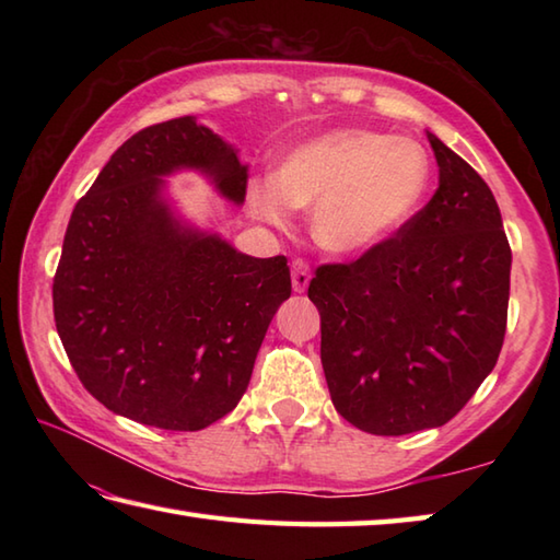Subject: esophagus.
Instances as JSON below:
<instances>
[{"label":"esophagus","instance_id":"34e87169","mask_svg":"<svg viewBox=\"0 0 560 560\" xmlns=\"http://www.w3.org/2000/svg\"><path fill=\"white\" fill-rule=\"evenodd\" d=\"M291 279H293V291L303 293L307 289V283H311V265H307V261L301 257L293 259Z\"/></svg>","mask_w":560,"mask_h":560}]
</instances>
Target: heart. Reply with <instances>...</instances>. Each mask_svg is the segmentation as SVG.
Listing matches in <instances>:
<instances>
[{
	"instance_id": "obj_1",
	"label": "heart",
	"mask_w": 560,
	"mask_h": 560,
	"mask_svg": "<svg viewBox=\"0 0 560 560\" xmlns=\"http://www.w3.org/2000/svg\"><path fill=\"white\" fill-rule=\"evenodd\" d=\"M431 177V159L419 141L373 129H337L291 149L273 180L249 185L247 199L271 225H287L289 207L313 209L317 245L355 255L411 221Z\"/></svg>"
}]
</instances>
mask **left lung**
Wrapping results in <instances>:
<instances>
[{
    "label": "left lung",
    "mask_w": 560,
    "mask_h": 560,
    "mask_svg": "<svg viewBox=\"0 0 560 560\" xmlns=\"http://www.w3.org/2000/svg\"><path fill=\"white\" fill-rule=\"evenodd\" d=\"M431 201L385 243L317 267L319 359L335 409L365 433L407 435L447 423L503 349L510 253L483 177L428 135Z\"/></svg>",
    "instance_id": "obj_1"
}]
</instances>
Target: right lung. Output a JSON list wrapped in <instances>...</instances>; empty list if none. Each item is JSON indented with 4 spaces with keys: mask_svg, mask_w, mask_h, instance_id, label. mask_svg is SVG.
<instances>
[{
    "mask_svg": "<svg viewBox=\"0 0 560 560\" xmlns=\"http://www.w3.org/2000/svg\"><path fill=\"white\" fill-rule=\"evenodd\" d=\"M180 168L243 205L247 165L209 127L187 115L141 129L71 211L52 307L71 368L103 407L201 431L245 395L291 271L283 255L249 257L177 221L161 175Z\"/></svg>",
    "mask_w": 560,
    "mask_h": 560,
    "instance_id": "1",
    "label": "right lung"
}]
</instances>
